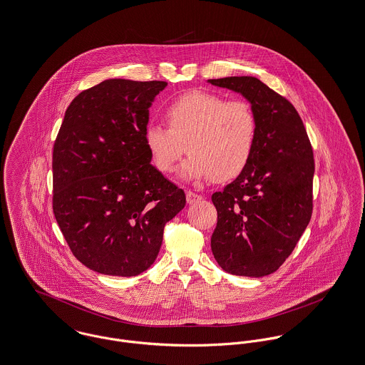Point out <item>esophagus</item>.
Instances as JSON below:
<instances>
[{
  "label": "esophagus",
  "mask_w": 365,
  "mask_h": 365,
  "mask_svg": "<svg viewBox=\"0 0 365 365\" xmlns=\"http://www.w3.org/2000/svg\"><path fill=\"white\" fill-rule=\"evenodd\" d=\"M186 200H187L189 204H195V202L201 201L202 196H201V195H197V193L192 192V190H189V192H186Z\"/></svg>",
  "instance_id": "1"
}]
</instances>
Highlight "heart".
Segmentation results:
<instances>
[{
  "label": "heart",
  "mask_w": 365,
  "mask_h": 365,
  "mask_svg": "<svg viewBox=\"0 0 365 365\" xmlns=\"http://www.w3.org/2000/svg\"><path fill=\"white\" fill-rule=\"evenodd\" d=\"M168 129L150 125L145 147L155 168L168 173L187 150L190 158L180 169L182 178L230 182L252 161L258 122L245 100L195 90L178 97L164 111Z\"/></svg>",
  "instance_id": "b5f03b06"
}]
</instances>
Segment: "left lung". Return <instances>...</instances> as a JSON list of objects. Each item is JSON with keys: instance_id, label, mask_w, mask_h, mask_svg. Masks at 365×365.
Masks as SVG:
<instances>
[{"instance_id": "1", "label": "left lung", "mask_w": 365, "mask_h": 365, "mask_svg": "<svg viewBox=\"0 0 365 365\" xmlns=\"http://www.w3.org/2000/svg\"><path fill=\"white\" fill-rule=\"evenodd\" d=\"M208 82L246 97L258 122L249 167L211 197L218 212L211 250L227 274L265 277L286 261L311 220L312 147L293 104L257 78Z\"/></svg>"}]
</instances>
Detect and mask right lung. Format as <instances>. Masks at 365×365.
<instances>
[{"mask_svg": "<svg viewBox=\"0 0 365 365\" xmlns=\"http://www.w3.org/2000/svg\"><path fill=\"white\" fill-rule=\"evenodd\" d=\"M167 82L108 79L69 104L53 150V211L87 268L136 277L155 261L165 224L186 204L154 168L144 132Z\"/></svg>", "mask_w": 365, "mask_h": 365, "instance_id": "right-lung-1", "label": "right lung"}]
</instances>
